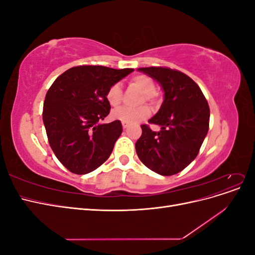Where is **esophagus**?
Masks as SVG:
<instances>
[{"label":"esophagus","instance_id":"34e87169","mask_svg":"<svg viewBox=\"0 0 255 255\" xmlns=\"http://www.w3.org/2000/svg\"><path fill=\"white\" fill-rule=\"evenodd\" d=\"M128 126H129L128 123H127V122H122V127H123V128H127Z\"/></svg>","mask_w":255,"mask_h":255}]
</instances>
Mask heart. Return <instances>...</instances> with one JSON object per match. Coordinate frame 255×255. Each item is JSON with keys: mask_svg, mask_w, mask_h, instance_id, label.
<instances>
[{"mask_svg": "<svg viewBox=\"0 0 255 255\" xmlns=\"http://www.w3.org/2000/svg\"><path fill=\"white\" fill-rule=\"evenodd\" d=\"M130 85L140 90L142 94H144V98L148 101H152L154 98V94H155L156 86L154 81L149 78L148 75L143 74H138L133 76L129 81ZM121 97H122V89L120 84H114L107 90L106 98L109 103L116 107L118 106L121 102ZM151 114V111L148 106H142L139 109H130V107H120L118 110H115L112 113V116L117 120H120L122 122L129 123V125H134V123L139 122L141 120H144L148 118Z\"/></svg>", "mask_w": 255, "mask_h": 255, "instance_id": "heart-1", "label": "heart"}]
</instances>
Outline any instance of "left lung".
<instances>
[{
	"label": "left lung",
	"instance_id": "8db88e82",
	"mask_svg": "<svg viewBox=\"0 0 255 255\" xmlns=\"http://www.w3.org/2000/svg\"><path fill=\"white\" fill-rule=\"evenodd\" d=\"M155 80L164 91V101L149 120L160 127L154 132L141 126L136 153L142 164L160 175H173L194 160L210 125V107L201 89L189 76L170 68H138Z\"/></svg>",
	"mask_w": 255,
	"mask_h": 255
}]
</instances>
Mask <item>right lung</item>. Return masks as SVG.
<instances>
[{
  "label": "right lung",
  "instance_id": "add662e5",
  "mask_svg": "<svg viewBox=\"0 0 255 255\" xmlns=\"http://www.w3.org/2000/svg\"><path fill=\"white\" fill-rule=\"evenodd\" d=\"M133 71L79 66L52 84L43 103V125L54 154L69 171L89 173L110 157L122 125L119 120L101 123L111 110L106 94Z\"/></svg>",
  "mask_w": 255,
  "mask_h": 255
}]
</instances>
